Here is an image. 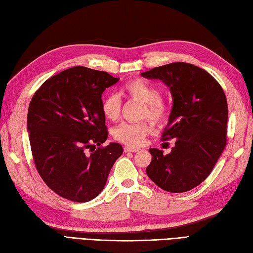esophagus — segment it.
I'll use <instances>...</instances> for the list:
<instances>
[{
  "label": "esophagus",
  "mask_w": 253,
  "mask_h": 253,
  "mask_svg": "<svg viewBox=\"0 0 253 253\" xmlns=\"http://www.w3.org/2000/svg\"><path fill=\"white\" fill-rule=\"evenodd\" d=\"M141 149L135 148V147H130V146H126L125 147V153H136V151H139Z\"/></svg>",
  "instance_id": "obj_1"
}]
</instances>
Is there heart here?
<instances>
[{"instance_id": "1", "label": "heart", "mask_w": 253, "mask_h": 253, "mask_svg": "<svg viewBox=\"0 0 253 253\" xmlns=\"http://www.w3.org/2000/svg\"><path fill=\"white\" fill-rule=\"evenodd\" d=\"M122 92L126 97L143 103L141 110L142 119H150L155 123H164L168 120L171 112L169 100L159 95V88L147 80L136 78L125 83ZM100 110L103 116L110 121H117L121 115V100L115 94H106L100 102ZM153 126L148 121L138 123H122L114 131V138L130 147L142 146L149 134Z\"/></svg>"}]
</instances>
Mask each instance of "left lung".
I'll return each mask as SVG.
<instances>
[{
  "label": "left lung",
  "mask_w": 253,
  "mask_h": 253,
  "mask_svg": "<svg viewBox=\"0 0 253 253\" xmlns=\"http://www.w3.org/2000/svg\"><path fill=\"white\" fill-rule=\"evenodd\" d=\"M142 76L164 81L173 98L162 141L175 142L170 154L150 148L149 178L170 193H184L210 175L227 141V100L222 86L199 67L178 61Z\"/></svg>",
  "instance_id": "1"
}]
</instances>
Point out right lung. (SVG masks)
<instances>
[{
	"label": "right lung",
	"instance_id": "right-lung-1",
	"mask_svg": "<svg viewBox=\"0 0 253 253\" xmlns=\"http://www.w3.org/2000/svg\"><path fill=\"white\" fill-rule=\"evenodd\" d=\"M118 81L105 71L78 66L50 77L31 98L27 127L33 161L60 197L76 203L94 199L123 153L118 143L100 146L108 137L102 94Z\"/></svg>",
	"mask_w": 253,
	"mask_h": 253
}]
</instances>
